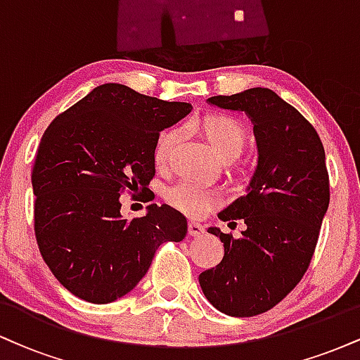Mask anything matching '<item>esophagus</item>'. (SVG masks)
Returning <instances> with one entry per match:
<instances>
[{"instance_id":"34e87169","label":"esophagus","mask_w":360,"mask_h":360,"mask_svg":"<svg viewBox=\"0 0 360 360\" xmlns=\"http://www.w3.org/2000/svg\"><path fill=\"white\" fill-rule=\"evenodd\" d=\"M188 232H189V235H191V237H200V235L205 232V229H203V225H201V223L189 221L188 223Z\"/></svg>"}]
</instances>
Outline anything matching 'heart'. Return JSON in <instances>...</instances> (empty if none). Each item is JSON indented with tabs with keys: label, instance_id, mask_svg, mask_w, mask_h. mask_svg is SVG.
I'll return each instance as SVG.
<instances>
[{
	"label": "heart",
	"instance_id": "b5f03b06",
	"mask_svg": "<svg viewBox=\"0 0 360 360\" xmlns=\"http://www.w3.org/2000/svg\"><path fill=\"white\" fill-rule=\"evenodd\" d=\"M194 128L203 135L214 155L223 162L238 159L245 150L247 140H249L247 128L237 118L229 117V115H208L194 123ZM176 140L177 131L172 128L160 131L154 146V160L157 166L162 167L167 162L172 147L176 146ZM166 200L172 208L179 210L184 214L201 217L217 203L218 194L203 186L179 183L167 189Z\"/></svg>",
	"mask_w": 360,
	"mask_h": 360
}]
</instances>
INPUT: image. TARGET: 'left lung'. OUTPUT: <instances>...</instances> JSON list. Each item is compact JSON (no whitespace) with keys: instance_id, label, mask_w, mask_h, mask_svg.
<instances>
[{"instance_id":"8db88e82","label":"left lung","mask_w":360,"mask_h":360,"mask_svg":"<svg viewBox=\"0 0 360 360\" xmlns=\"http://www.w3.org/2000/svg\"><path fill=\"white\" fill-rule=\"evenodd\" d=\"M208 103L243 111L254 123L259 160L247 193L218 213L240 237L210 226L225 247L221 262L200 274L214 308L255 316L284 300L307 272L330 203L325 148L316 130L274 91L252 88Z\"/></svg>"}]
</instances>
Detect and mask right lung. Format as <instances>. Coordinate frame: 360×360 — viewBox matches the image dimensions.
Here are the masks:
<instances>
[{"label":"right lung","mask_w":360,"mask_h":360,"mask_svg":"<svg viewBox=\"0 0 360 360\" xmlns=\"http://www.w3.org/2000/svg\"><path fill=\"white\" fill-rule=\"evenodd\" d=\"M191 108L108 82L45 130L32 171L35 237L49 269L74 296L96 304L122 298L164 242L186 237L183 213L148 205L146 217L127 220L120 194L154 200L155 140Z\"/></svg>","instance_id":"right-lung-1"}]
</instances>
